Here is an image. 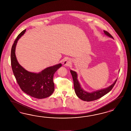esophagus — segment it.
Here are the masks:
<instances>
[{"mask_svg": "<svg viewBox=\"0 0 131 131\" xmlns=\"http://www.w3.org/2000/svg\"><path fill=\"white\" fill-rule=\"evenodd\" d=\"M71 64V61L70 60L66 59L64 61L63 64L64 66H69Z\"/></svg>", "mask_w": 131, "mask_h": 131, "instance_id": "esophagus-1", "label": "esophagus"}]
</instances>
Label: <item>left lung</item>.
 <instances>
[{
    "instance_id": "obj_1",
    "label": "left lung",
    "mask_w": 131,
    "mask_h": 131,
    "mask_svg": "<svg viewBox=\"0 0 131 131\" xmlns=\"http://www.w3.org/2000/svg\"><path fill=\"white\" fill-rule=\"evenodd\" d=\"M104 32L105 34L107 36L111 37L112 38H113V36H111L108 32L106 31H104ZM70 71L73 81L74 91L76 94L79 99L85 101H91L95 100L96 99H99L104 95H105L109 92L111 91V89L114 87L117 80V79L116 80L114 83L107 88L97 90L96 91L93 92L92 93H88L84 91L82 89V88L81 87V85L77 80V74L75 71H73L72 70H71Z\"/></svg>"
}]
</instances>
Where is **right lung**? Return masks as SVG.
Here are the masks:
<instances>
[{
	"label": "right lung",
	"mask_w": 131,
	"mask_h": 131,
	"mask_svg": "<svg viewBox=\"0 0 131 131\" xmlns=\"http://www.w3.org/2000/svg\"><path fill=\"white\" fill-rule=\"evenodd\" d=\"M25 31L26 29L20 33L12 45L10 55L12 71L23 91L36 99L46 98L54 91L53 76L62 65L60 63L47 68L38 73L28 71L21 66L17 60L15 52L17 41Z\"/></svg>",
	"instance_id": "add662e5"
}]
</instances>
